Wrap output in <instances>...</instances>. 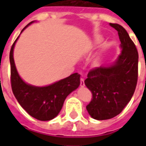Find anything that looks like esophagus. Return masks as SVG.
Masks as SVG:
<instances>
[{
  "mask_svg": "<svg viewBox=\"0 0 146 146\" xmlns=\"http://www.w3.org/2000/svg\"><path fill=\"white\" fill-rule=\"evenodd\" d=\"M85 86V84H84V80L83 79V78H81L80 79V87H84Z\"/></svg>",
  "mask_w": 146,
  "mask_h": 146,
  "instance_id": "1",
  "label": "esophagus"
}]
</instances>
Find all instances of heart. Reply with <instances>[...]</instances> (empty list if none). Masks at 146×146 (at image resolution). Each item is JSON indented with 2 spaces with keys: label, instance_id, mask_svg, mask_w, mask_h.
<instances>
[{
  "label": "heart",
  "instance_id": "b5f03b06",
  "mask_svg": "<svg viewBox=\"0 0 146 146\" xmlns=\"http://www.w3.org/2000/svg\"><path fill=\"white\" fill-rule=\"evenodd\" d=\"M99 62H100V59H99L98 58H95V64H96V65H98V64H99Z\"/></svg>",
  "mask_w": 146,
  "mask_h": 146
}]
</instances>
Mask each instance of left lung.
<instances>
[{"label": "left lung", "mask_w": 146, "mask_h": 146, "mask_svg": "<svg viewBox=\"0 0 146 146\" xmlns=\"http://www.w3.org/2000/svg\"><path fill=\"white\" fill-rule=\"evenodd\" d=\"M110 25L118 32L121 53L112 64L91 70L84 80L93 96L86 108L98 120L111 119L121 113L131 101L138 81L137 48L123 27Z\"/></svg>", "instance_id": "left-lung-1"}]
</instances>
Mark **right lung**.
I'll list each match as a JSON object with an SVG mask.
<instances>
[{
	"mask_svg": "<svg viewBox=\"0 0 146 146\" xmlns=\"http://www.w3.org/2000/svg\"><path fill=\"white\" fill-rule=\"evenodd\" d=\"M33 23L34 21L24 27L21 33ZM19 37V36L11 46L9 56L13 94L18 102L30 116L41 121L51 120L58 116L67 96L78 88L80 84V75L77 73H73L66 78L44 87L33 86L26 83L18 73L13 57L15 45Z\"/></svg>",
	"mask_w": 146,
	"mask_h": 146,
	"instance_id": "add662e5",
	"label": "right lung"
}]
</instances>
